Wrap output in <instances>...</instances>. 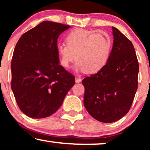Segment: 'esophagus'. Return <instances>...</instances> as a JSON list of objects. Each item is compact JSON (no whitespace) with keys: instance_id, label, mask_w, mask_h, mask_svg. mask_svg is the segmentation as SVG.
Segmentation results:
<instances>
[{"instance_id":"obj_1","label":"esophagus","mask_w":150,"mask_h":150,"mask_svg":"<svg viewBox=\"0 0 150 150\" xmlns=\"http://www.w3.org/2000/svg\"><path fill=\"white\" fill-rule=\"evenodd\" d=\"M81 81H82L81 78H79V77H75V82H76V83H80Z\"/></svg>"}]
</instances>
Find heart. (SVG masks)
I'll use <instances>...</instances> for the list:
<instances>
[{"instance_id":"heart-1","label":"heart","mask_w":150,"mask_h":150,"mask_svg":"<svg viewBox=\"0 0 150 150\" xmlns=\"http://www.w3.org/2000/svg\"><path fill=\"white\" fill-rule=\"evenodd\" d=\"M65 42L56 46L60 64L68 68L74 60L75 70L94 74L101 70L110 57L112 42L108 34L76 29L67 34Z\"/></svg>"}]
</instances>
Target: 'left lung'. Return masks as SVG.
Here are the masks:
<instances>
[{"mask_svg": "<svg viewBox=\"0 0 150 150\" xmlns=\"http://www.w3.org/2000/svg\"><path fill=\"white\" fill-rule=\"evenodd\" d=\"M113 44L105 66L82 80L84 105L102 123L117 121L128 112L137 89L139 64L132 42L112 27Z\"/></svg>", "mask_w": 150, "mask_h": 150, "instance_id": "left-lung-1", "label": "left lung"}]
</instances>
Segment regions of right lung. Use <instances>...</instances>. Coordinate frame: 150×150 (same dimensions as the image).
Listing matches in <instances>:
<instances>
[{
  "mask_svg": "<svg viewBox=\"0 0 150 150\" xmlns=\"http://www.w3.org/2000/svg\"><path fill=\"white\" fill-rule=\"evenodd\" d=\"M69 25L44 21L22 34L11 61V88L19 108L27 116L54 113L75 85V77L59 64L56 46Z\"/></svg>",
  "mask_w": 150,
  "mask_h": 150,
  "instance_id": "right-lung-1",
  "label": "right lung"
}]
</instances>
